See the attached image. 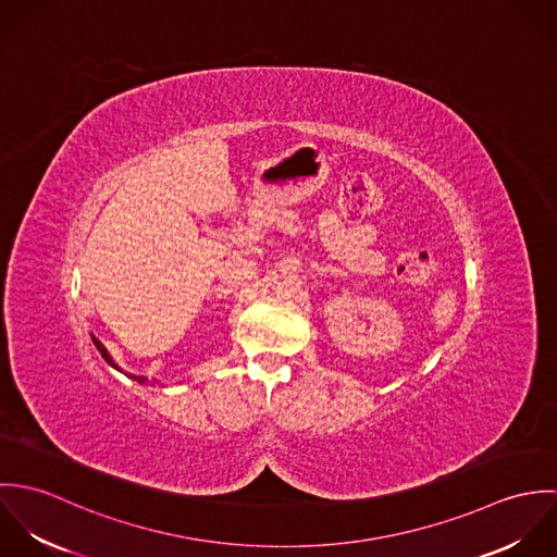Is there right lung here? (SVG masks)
<instances>
[{"instance_id": "1", "label": "right lung", "mask_w": 557, "mask_h": 557, "mask_svg": "<svg viewBox=\"0 0 557 557\" xmlns=\"http://www.w3.org/2000/svg\"><path fill=\"white\" fill-rule=\"evenodd\" d=\"M91 341H94V345H96V349H98V351H100V356H102V358H104V360H107V362H109V364H111V367H113V369H117V371H122V369H120V367H117V364H115V362H113V358H111V354H109V351H107V347H104V345H102V343H100V341H98V338H96V336H94V334H91ZM126 375H128V373H126ZM128 377H133V380H135V382H139V384H146V377H141V375H128Z\"/></svg>"}]
</instances>
